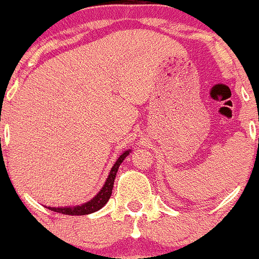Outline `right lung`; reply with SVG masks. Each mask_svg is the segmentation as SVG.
<instances>
[{"label":"right lung","instance_id":"obj_1","mask_svg":"<svg viewBox=\"0 0 259 259\" xmlns=\"http://www.w3.org/2000/svg\"><path fill=\"white\" fill-rule=\"evenodd\" d=\"M130 153H132V149H127V150H125L124 153L117 158V160L115 161L113 168H111L110 173H109V177L106 178L105 184L103 185V188L99 190V193L93 198V199H90L86 203H82V204L80 205H72V207H48L49 209L52 211H56V213L67 214V215H86V214L95 213V211L101 209V208L109 202V199H110L114 188V180L115 177H116L117 169H119L120 164L124 161V159L126 158Z\"/></svg>","mask_w":259,"mask_h":259}]
</instances>
